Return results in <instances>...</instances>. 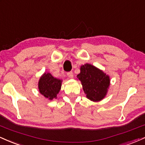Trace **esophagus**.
Here are the masks:
<instances>
[{"instance_id":"esophagus-1","label":"esophagus","mask_w":145,"mask_h":145,"mask_svg":"<svg viewBox=\"0 0 145 145\" xmlns=\"http://www.w3.org/2000/svg\"><path fill=\"white\" fill-rule=\"evenodd\" d=\"M67 76H69V78H71V79H72V78H73V73H72V72H67Z\"/></svg>"}]
</instances>
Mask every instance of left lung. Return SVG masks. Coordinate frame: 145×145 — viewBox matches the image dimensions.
I'll use <instances>...</instances> for the list:
<instances>
[{
	"label": "left lung",
	"instance_id": "obj_1",
	"mask_svg": "<svg viewBox=\"0 0 145 145\" xmlns=\"http://www.w3.org/2000/svg\"><path fill=\"white\" fill-rule=\"evenodd\" d=\"M80 71L77 78L81 81L87 98L93 102L103 100L106 96L109 88V76L89 64L81 66Z\"/></svg>",
	"mask_w": 145,
	"mask_h": 145
}]
</instances>
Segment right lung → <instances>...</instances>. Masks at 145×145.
<instances>
[{
    "mask_svg": "<svg viewBox=\"0 0 145 145\" xmlns=\"http://www.w3.org/2000/svg\"><path fill=\"white\" fill-rule=\"evenodd\" d=\"M62 81L54 77L49 72H45L39 81V92L48 100L55 99L61 89Z\"/></svg>",
    "mask_w": 145,
    "mask_h": 145,
    "instance_id": "add662e5",
    "label": "right lung"
}]
</instances>
